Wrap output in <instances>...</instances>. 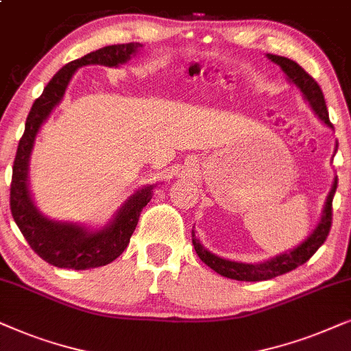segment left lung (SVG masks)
<instances>
[{
  "label": "left lung",
  "mask_w": 351,
  "mask_h": 351,
  "mask_svg": "<svg viewBox=\"0 0 351 351\" xmlns=\"http://www.w3.org/2000/svg\"><path fill=\"white\" fill-rule=\"evenodd\" d=\"M266 56H268V59L273 60L274 64H278L279 67L282 69V72L287 75L289 80H291L293 85L303 93V96H305L308 104L311 106L313 112L317 115V119H319L324 125H328L329 128L334 130L332 123H330L329 120V112H328V107H326L324 95H322L321 88L316 83L315 78H313L311 75H308L305 70L295 62V60H291L276 54H266ZM337 147L339 144L335 146V151H337ZM335 189H337V178L334 180L332 189H330L328 200H326L321 221L317 223L316 230L313 231V234H310V237H306L300 245L295 247V249H292L291 252H286V254H281L274 256V258L266 260L263 263H256V265L237 263V261L219 258V256L212 254V252H208L202 244H200V241L194 236V231H193V245L195 249V254L199 255V258L202 260L205 265L210 266L213 271H217L218 274H221L224 278L236 279V281L256 282V281H266V279H273L276 276H281V274H286L289 271L295 269L300 265L306 263V261L316 254V250L324 244V241L328 239L330 224H332V199H334Z\"/></svg>",
  "instance_id": "1"
}]
</instances>
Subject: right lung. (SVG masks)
<instances>
[{
    "label": "right lung",
    "mask_w": 351,
    "mask_h": 351,
    "mask_svg": "<svg viewBox=\"0 0 351 351\" xmlns=\"http://www.w3.org/2000/svg\"><path fill=\"white\" fill-rule=\"evenodd\" d=\"M143 48L141 43L112 45L64 65L51 78L41 96L34 102L25 121V132L19 141L12 165L11 213L19 230L32 250L49 265L67 269H90L109 265L127 249L130 237L136 230L141 210L152 199L154 186L139 189L121 205L115 218L99 231H90L73 223L53 221L43 217L35 207L29 191V160L36 133L51 110L64 97L75 70L83 65L101 64L117 67Z\"/></svg>",
    "instance_id": "1"
}]
</instances>
